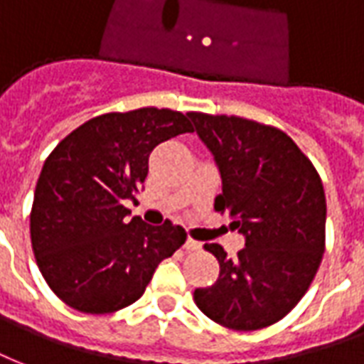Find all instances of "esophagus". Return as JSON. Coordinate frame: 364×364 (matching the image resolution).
<instances>
[{"mask_svg": "<svg viewBox=\"0 0 364 364\" xmlns=\"http://www.w3.org/2000/svg\"><path fill=\"white\" fill-rule=\"evenodd\" d=\"M184 248L190 252H198V250H201V242L193 240V238H188V240L184 242Z\"/></svg>", "mask_w": 364, "mask_h": 364, "instance_id": "obj_1", "label": "esophagus"}]
</instances>
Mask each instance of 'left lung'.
Segmentation results:
<instances>
[{"label":"left lung","instance_id":"obj_1","mask_svg":"<svg viewBox=\"0 0 364 364\" xmlns=\"http://www.w3.org/2000/svg\"><path fill=\"white\" fill-rule=\"evenodd\" d=\"M223 180L215 211L229 213L246 246L229 258L219 244V279L196 289L198 309L229 330L254 331L296 306L322 262L326 193L314 164L285 132L238 116L188 112Z\"/></svg>","mask_w":364,"mask_h":364}]
</instances>
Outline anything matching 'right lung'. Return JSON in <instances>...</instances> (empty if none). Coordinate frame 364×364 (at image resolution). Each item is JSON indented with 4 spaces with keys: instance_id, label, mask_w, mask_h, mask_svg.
<instances>
[{
    "instance_id": "add662e5",
    "label": "right lung",
    "mask_w": 364,
    "mask_h": 364,
    "mask_svg": "<svg viewBox=\"0 0 364 364\" xmlns=\"http://www.w3.org/2000/svg\"><path fill=\"white\" fill-rule=\"evenodd\" d=\"M193 127L168 108L110 112L85 122L42 166L31 211V242L42 277L68 306L108 314L135 302L156 266L186 242L166 221L151 227L124 205L147 178L159 143Z\"/></svg>"
}]
</instances>
